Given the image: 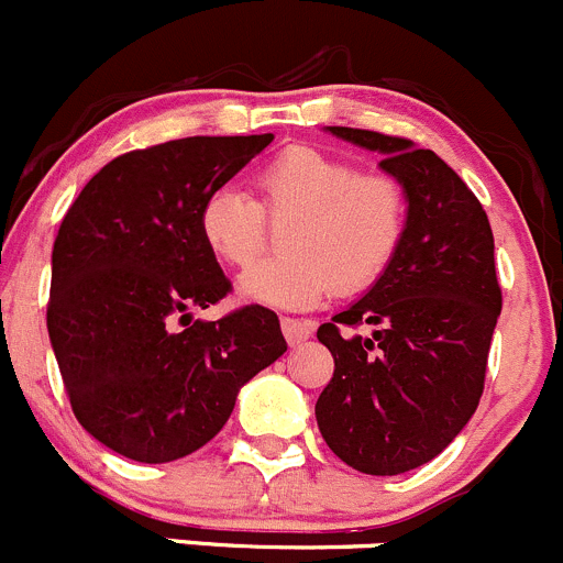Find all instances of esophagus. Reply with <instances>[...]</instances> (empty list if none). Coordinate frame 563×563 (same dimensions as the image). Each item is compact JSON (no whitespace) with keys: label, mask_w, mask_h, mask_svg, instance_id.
<instances>
[{"label":"esophagus","mask_w":563,"mask_h":563,"mask_svg":"<svg viewBox=\"0 0 563 563\" xmlns=\"http://www.w3.org/2000/svg\"><path fill=\"white\" fill-rule=\"evenodd\" d=\"M280 329H283V338L288 340V345H299L313 334L316 323L313 321H299V318H280Z\"/></svg>","instance_id":"34e87169"}]
</instances>
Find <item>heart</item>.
<instances>
[{"label":"heart","mask_w":563,"mask_h":563,"mask_svg":"<svg viewBox=\"0 0 563 563\" xmlns=\"http://www.w3.org/2000/svg\"><path fill=\"white\" fill-rule=\"evenodd\" d=\"M255 192L231 185L207 192L198 209L203 247L223 266L242 269L266 242V220L285 225L283 258L242 275V297L275 308H316L340 294L371 288L402 245L406 190L391 174L360 172L316 146H288L255 174Z\"/></svg>","instance_id":"heart-1"}]
</instances>
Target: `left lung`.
<instances>
[{
	"label": "left lung",
	"instance_id": "8db88e82",
	"mask_svg": "<svg viewBox=\"0 0 563 563\" xmlns=\"http://www.w3.org/2000/svg\"><path fill=\"white\" fill-rule=\"evenodd\" d=\"M329 130L382 152L406 190L408 225L376 286L318 327L334 360L318 430L351 468L406 474L444 452L479 406L501 313L490 220L435 152L376 130Z\"/></svg>",
	"mask_w": 563,
	"mask_h": 563
}]
</instances>
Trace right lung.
<instances>
[{
	"mask_svg": "<svg viewBox=\"0 0 563 563\" xmlns=\"http://www.w3.org/2000/svg\"><path fill=\"white\" fill-rule=\"evenodd\" d=\"M275 135H190L113 157L56 234L51 345L73 413L100 444L172 463L223 430L236 391L286 351L269 308L218 321L231 280L203 247L198 209Z\"/></svg>",
	"mask_w": 563,
	"mask_h": 563,
	"instance_id": "obj_1",
	"label": "right lung"
}]
</instances>
